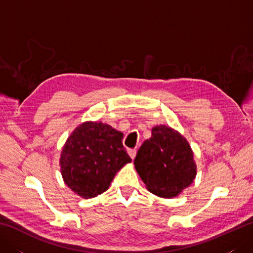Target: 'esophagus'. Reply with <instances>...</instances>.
<instances>
[{"label": "esophagus", "mask_w": 253, "mask_h": 253, "mask_svg": "<svg viewBox=\"0 0 253 253\" xmlns=\"http://www.w3.org/2000/svg\"><path fill=\"white\" fill-rule=\"evenodd\" d=\"M136 149H128V154H129V157L131 159H135L136 157Z\"/></svg>", "instance_id": "1"}]
</instances>
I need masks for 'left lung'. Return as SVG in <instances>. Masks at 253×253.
<instances>
[{
  "label": "left lung",
  "instance_id": "obj_1",
  "mask_svg": "<svg viewBox=\"0 0 253 253\" xmlns=\"http://www.w3.org/2000/svg\"><path fill=\"white\" fill-rule=\"evenodd\" d=\"M147 189L161 198L170 199L189 187L197 175V165L189 142L169 126L152 128L133 161Z\"/></svg>",
  "mask_w": 253,
  "mask_h": 253
}]
</instances>
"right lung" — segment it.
Segmentation results:
<instances>
[{
	"label": "right lung",
	"instance_id": "1",
	"mask_svg": "<svg viewBox=\"0 0 253 253\" xmlns=\"http://www.w3.org/2000/svg\"><path fill=\"white\" fill-rule=\"evenodd\" d=\"M123 132L102 122H84L63 146V180L77 196L94 198L109 189L116 173L131 159L123 147Z\"/></svg>",
	"mask_w": 253,
	"mask_h": 253
}]
</instances>
